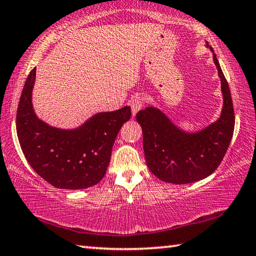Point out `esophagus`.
<instances>
[{"mask_svg":"<svg viewBox=\"0 0 256 256\" xmlns=\"http://www.w3.org/2000/svg\"><path fill=\"white\" fill-rule=\"evenodd\" d=\"M144 98L142 97H134L131 100V110H132V115L136 116L138 112H140L142 108H144Z\"/></svg>","mask_w":256,"mask_h":256,"instance_id":"34e87169","label":"esophagus"}]
</instances>
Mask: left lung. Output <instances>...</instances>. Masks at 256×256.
I'll return each instance as SVG.
<instances>
[{
    "label": "left lung",
    "instance_id": "left-lung-1",
    "mask_svg": "<svg viewBox=\"0 0 256 256\" xmlns=\"http://www.w3.org/2000/svg\"><path fill=\"white\" fill-rule=\"evenodd\" d=\"M214 62L222 82L224 98L219 118L196 132H186L170 120L159 108L146 106L136 114L144 133L146 162L160 180L172 184H188L214 172L230 144L235 115L230 90L212 47Z\"/></svg>",
    "mask_w": 256,
    "mask_h": 256
}]
</instances>
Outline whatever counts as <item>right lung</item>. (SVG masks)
<instances>
[{
  "label": "right lung",
  "mask_w": 256,
  "mask_h": 256,
  "mask_svg": "<svg viewBox=\"0 0 256 256\" xmlns=\"http://www.w3.org/2000/svg\"><path fill=\"white\" fill-rule=\"evenodd\" d=\"M34 80L36 68L26 80L16 112V134L27 162L58 188L84 190L98 184L106 174L115 138L131 118V107L98 112L76 128L50 126L34 112Z\"/></svg>",
  "instance_id": "obj_1"
}]
</instances>
